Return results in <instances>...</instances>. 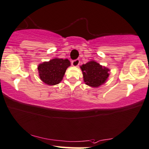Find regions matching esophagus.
<instances>
[{
  "label": "esophagus",
  "mask_w": 149,
  "mask_h": 149,
  "mask_svg": "<svg viewBox=\"0 0 149 149\" xmlns=\"http://www.w3.org/2000/svg\"><path fill=\"white\" fill-rule=\"evenodd\" d=\"M79 64H80V60H78V59L73 60L72 62H71V64H72L73 67H78V66L79 65Z\"/></svg>",
  "instance_id": "34e87169"
}]
</instances>
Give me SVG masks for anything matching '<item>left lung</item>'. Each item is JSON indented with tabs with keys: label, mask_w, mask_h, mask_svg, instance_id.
<instances>
[{
	"label": "left lung",
	"mask_w": 149,
	"mask_h": 149,
	"mask_svg": "<svg viewBox=\"0 0 149 149\" xmlns=\"http://www.w3.org/2000/svg\"><path fill=\"white\" fill-rule=\"evenodd\" d=\"M83 74L84 82L92 87H98L106 82L110 69L100 65L95 61H89L80 67Z\"/></svg>",
	"instance_id": "obj_1"
}]
</instances>
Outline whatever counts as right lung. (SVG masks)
Returning a JSON list of instances; mask_svg holds the SVG:
<instances>
[{
	"mask_svg": "<svg viewBox=\"0 0 149 149\" xmlns=\"http://www.w3.org/2000/svg\"><path fill=\"white\" fill-rule=\"evenodd\" d=\"M70 65L68 59L55 58L49 62H43L38 66L39 78L46 85H57L63 79L66 70Z\"/></svg>",
	"mask_w": 149,
	"mask_h": 149,
	"instance_id": "1",
	"label": "right lung"
}]
</instances>
